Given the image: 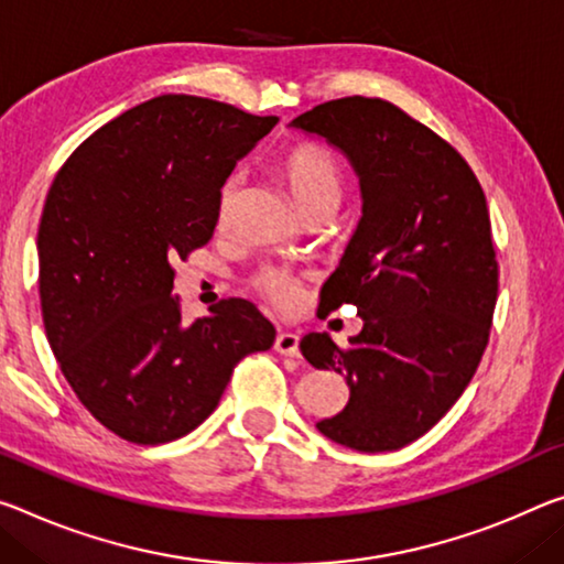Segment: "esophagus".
<instances>
[{
  "label": "esophagus",
  "instance_id": "obj_1",
  "mask_svg": "<svg viewBox=\"0 0 564 564\" xmlns=\"http://www.w3.org/2000/svg\"><path fill=\"white\" fill-rule=\"evenodd\" d=\"M299 341H301L299 334H293V330H281V334L275 336L273 348L281 356H299Z\"/></svg>",
  "mask_w": 564,
  "mask_h": 564
}]
</instances>
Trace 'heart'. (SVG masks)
Returning <instances> with one entry per match:
<instances>
[{"label": "heart", "instance_id": "1", "mask_svg": "<svg viewBox=\"0 0 564 564\" xmlns=\"http://www.w3.org/2000/svg\"><path fill=\"white\" fill-rule=\"evenodd\" d=\"M279 181L289 187L293 200L306 216L314 213L334 210L341 203L344 195V173L336 158L326 148L316 142H296V145L285 148L273 163ZM238 200V183L226 181L218 193L216 220L220 228H226L234 218ZM250 285L261 293V296L279 311H291L296 306L303 291V283L296 273L281 265H263L258 268L250 279Z\"/></svg>", "mask_w": 564, "mask_h": 564}]
</instances>
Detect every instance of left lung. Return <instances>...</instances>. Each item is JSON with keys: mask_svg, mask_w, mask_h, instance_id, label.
<instances>
[{"mask_svg": "<svg viewBox=\"0 0 564 564\" xmlns=\"http://www.w3.org/2000/svg\"><path fill=\"white\" fill-rule=\"evenodd\" d=\"M293 128L351 160L364 216L318 311L351 303L359 336L301 338L316 369L346 373L348 404L316 426L356 452H394L454 406L489 341L499 265L485 191L449 142L381 97H341Z\"/></svg>", "mask_w": 564, "mask_h": 564, "instance_id": "left-lung-1", "label": "left lung"}]
</instances>
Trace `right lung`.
Wrapping results in <instances>:
<instances>
[{
  "mask_svg": "<svg viewBox=\"0 0 564 564\" xmlns=\"http://www.w3.org/2000/svg\"><path fill=\"white\" fill-rule=\"evenodd\" d=\"M275 122L160 95L95 130L52 181L37 234L44 330L77 399L124 442L191 434L238 361L275 341L246 299L185 321L173 293V263L213 238L223 183Z\"/></svg>",
  "mask_w": 564,
  "mask_h": 564,
  "instance_id": "right-lung-1",
  "label": "right lung"
}]
</instances>
